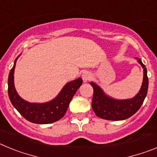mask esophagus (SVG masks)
I'll return each instance as SVG.
<instances>
[{
    "instance_id": "1",
    "label": "esophagus",
    "mask_w": 157,
    "mask_h": 157,
    "mask_svg": "<svg viewBox=\"0 0 157 157\" xmlns=\"http://www.w3.org/2000/svg\"><path fill=\"white\" fill-rule=\"evenodd\" d=\"M82 80H83V82H87L90 79L91 75L88 71H86L82 74Z\"/></svg>"
}]
</instances>
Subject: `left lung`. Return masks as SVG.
I'll return each mask as SVG.
<instances>
[{"instance_id":"8db88e82","label":"left lung","mask_w":157,"mask_h":157,"mask_svg":"<svg viewBox=\"0 0 157 157\" xmlns=\"http://www.w3.org/2000/svg\"><path fill=\"white\" fill-rule=\"evenodd\" d=\"M138 62L143 68V82L140 91L131 99L116 100L107 96L103 90L96 83L90 82L94 89L92 100V108L98 117L107 120L119 121L128 119L139 110L147 95L149 79L147 76V70L141 60L136 57Z\"/></svg>"}]
</instances>
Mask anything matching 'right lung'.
<instances>
[{
  "label": "right lung",
  "instance_id": "add662e5",
  "mask_svg": "<svg viewBox=\"0 0 157 157\" xmlns=\"http://www.w3.org/2000/svg\"><path fill=\"white\" fill-rule=\"evenodd\" d=\"M18 57L15 59L8 79V97L12 105L21 116L31 123L48 124L60 120L66 113L77 90L82 84V79L78 78L67 83L59 94L52 101L45 103H30L19 97L14 86V71Z\"/></svg>",
  "mask_w": 157,
  "mask_h": 157
}]
</instances>
